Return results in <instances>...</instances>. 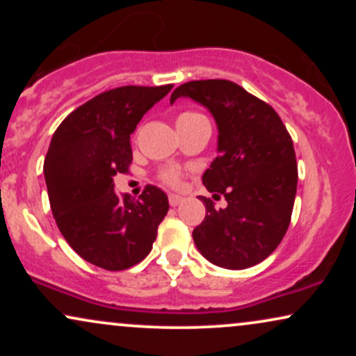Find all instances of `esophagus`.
Masks as SVG:
<instances>
[{
  "instance_id": "esophagus-1",
  "label": "esophagus",
  "mask_w": 356,
  "mask_h": 356,
  "mask_svg": "<svg viewBox=\"0 0 356 356\" xmlns=\"http://www.w3.org/2000/svg\"><path fill=\"white\" fill-rule=\"evenodd\" d=\"M182 201H184V199L181 197V195H175V194H170L169 195V204L172 207H177L179 204H182Z\"/></svg>"
}]
</instances>
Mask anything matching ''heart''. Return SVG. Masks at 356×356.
<instances>
[{
	"label": "heart",
	"instance_id": "heart-1",
	"mask_svg": "<svg viewBox=\"0 0 356 356\" xmlns=\"http://www.w3.org/2000/svg\"><path fill=\"white\" fill-rule=\"evenodd\" d=\"M197 118H202V115H199V113H195V112H182V113H179L177 122L181 124V122H192V120H197ZM177 122H175V124H177ZM162 179H164V182L175 186V184H179V172L172 169L165 170V172L162 174Z\"/></svg>",
	"mask_w": 356,
	"mask_h": 356
}]
</instances>
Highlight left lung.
Segmentation results:
<instances>
[{"instance_id": "obj_1", "label": "left lung", "mask_w": 356, "mask_h": 356, "mask_svg": "<svg viewBox=\"0 0 356 356\" xmlns=\"http://www.w3.org/2000/svg\"><path fill=\"white\" fill-rule=\"evenodd\" d=\"M181 97L206 107L218 125V157L202 184L227 201L216 211L201 195L206 218L192 232L195 246L216 266H254L277 248L291 219L298 186L291 137L273 107L234 81H187L170 105Z\"/></svg>"}]
</instances>
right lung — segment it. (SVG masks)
<instances>
[{"label": "right lung", "instance_id": "1", "mask_svg": "<svg viewBox=\"0 0 356 356\" xmlns=\"http://www.w3.org/2000/svg\"><path fill=\"white\" fill-rule=\"evenodd\" d=\"M118 87L88 100L53 134L43 174L56 226L76 254L107 271H122L149 254L169 211L155 186L134 199L113 191V177L132 162L130 136L140 118L170 92Z\"/></svg>", "mask_w": 356, "mask_h": 356}]
</instances>
